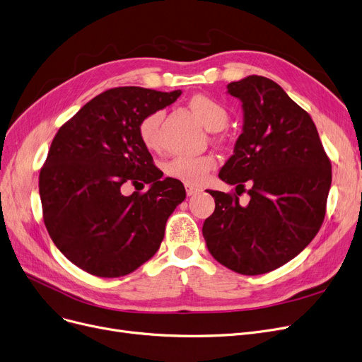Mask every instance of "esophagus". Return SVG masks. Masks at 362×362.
Here are the masks:
<instances>
[{
	"mask_svg": "<svg viewBox=\"0 0 362 362\" xmlns=\"http://www.w3.org/2000/svg\"><path fill=\"white\" fill-rule=\"evenodd\" d=\"M185 191H186V195H187V197H194V195H197V194L199 192L198 187L191 186V185H185Z\"/></svg>",
	"mask_w": 362,
	"mask_h": 362,
	"instance_id": "obj_1",
	"label": "esophagus"
}]
</instances>
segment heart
Masks as SVG:
<instances>
[{"label": "heart", "mask_w": 362, "mask_h": 362, "mask_svg": "<svg viewBox=\"0 0 362 362\" xmlns=\"http://www.w3.org/2000/svg\"><path fill=\"white\" fill-rule=\"evenodd\" d=\"M189 107L204 127L211 132L222 130L229 119L226 106L209 94H195L189 100ZM161 121L163 112L153 111L139 122V137L151 151H156L161 146ZM214 167L216 160L211 155H179L164 164V171L168 177L185 182L186 185H199L206 180Z\"/></svg>", "instance_id": "obj_1"}]
</instances>
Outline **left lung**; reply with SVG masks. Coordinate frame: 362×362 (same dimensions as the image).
Listing matches in <instances>:
<instances>
[{"label": "left lung", "mask_w": 362, "mask_h": 362, "mask_svg": "<svg viewBox=\"0 0 362 362\" xmlns=\"http://www.w3.org/2000/svg\"><path fill=\"white\" fill-rule=\"evenodd\" d=\"M228 91L243 102L244 127L218 177L237 185V192L209 191L216 207L202 235L218 263L260 275L286 264L315 238L325 217L332 163L310 115L275 81L250 75L228 84ZM245 184L250 202L243 208L238 195Z\"/></svg>", "instance_id": "8db88e82"}]
</instances>
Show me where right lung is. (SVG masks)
<instances>
[{"label": "right lung", "instance_id": "right-lung-1", "mask_svg": "<svg viewBox=\"0 0 362 362\" xmlns=\"http://www.w3.org/2000/svg\"><path fill=\"white\" fill-rule=\"evenodd\" d=\"M180 94L109 88L56 133L40 171L42 218L62 255L80 269L124 276L158 251L167 220L186 192L180 180L161 179L139 137V122ZM129 182L151 187L124 197L120 187Z\"/></svg>", "mask_w": 362, "mask_h": 362}]
</instances>
